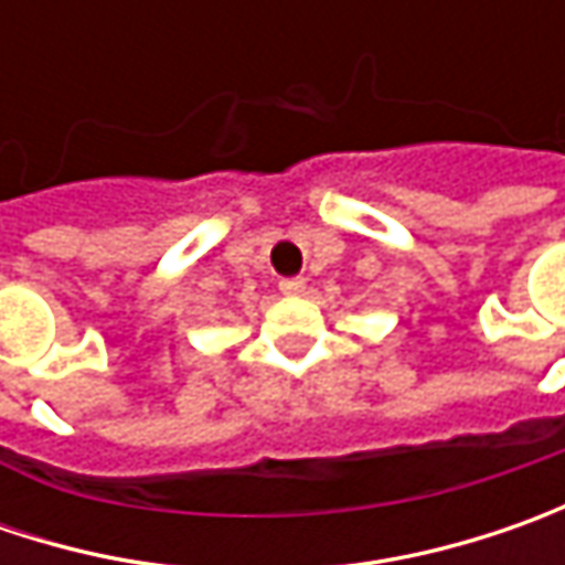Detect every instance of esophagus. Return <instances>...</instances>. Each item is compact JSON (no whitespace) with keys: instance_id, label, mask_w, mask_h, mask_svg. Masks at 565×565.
Instances as JSON below:
<instances>
[{"instance_id":"esophagus-1","label":"esophagus","mask_w":565,"mask_h":565,"mask_svg":"<svg viewBox=\"0 0 565 565\" xmlns=\"http://www.w3.org/2000/svg\"><path fill=\"white\" fill-rule=\"evenodd\" d=\"M279 289L286 295H301L305 292V279L301 276H286V279H279Z\"/></svg>"}]
</instances>
